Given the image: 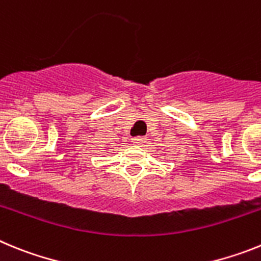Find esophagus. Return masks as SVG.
I'll return each instance as SVG.
<instances>
[{"label": "esophagus", "mask_w": 261, "mask_h": 261, "mask_svg": "<svg viewBox=\"0 0 261 261\" xmlns=\"http://www.w3.org/2000/svg\"><path fill=\"white\" fill-rule=\"evenodd\" d=\"M133 145L136 146H144V144L146 142V138L145 137H135L133 138Z\"/></svg>", "instance_id": "1"}]
</instances>
